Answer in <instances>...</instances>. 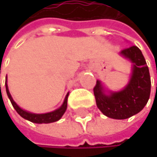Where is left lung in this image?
<instances>
[{
	"label": "left lung",
	"mask_w": 157,
	"mask_h": 157,
	"mask_svg": "<svg viewBox=\"0 0 157 157\" xmlns=\"http://www.w3.org/2000/svg\"><path fill=\"white\" fill-rule=\"evenodd\" d=\"M121 54L133 63V75L126 87L106 95L100 81L94 87L97 107L107 117L126 119L139 113L147 104L151 92V79L144 57L137 46H130L121 51Z\"/></svg>",
	"instance_id": "8db88e82"
}]
</instances>
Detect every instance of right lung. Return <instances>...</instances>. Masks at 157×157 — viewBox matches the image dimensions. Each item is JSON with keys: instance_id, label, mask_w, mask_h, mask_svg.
<instances>
[{"instance_id": "add662e5", "label": "right lung", "mask_w": 157, "mask_h": 157, "mask_svg": "<svg viewBox=\"0 0 157 157\" xmlns=\"http://www.w3.org/2000/svg\"><path fill=\"white\" fill-rule=\"evenodd\" d=\"M5 86H6V93H7V95L13 105V106L14 107V109L16 110V112L24 119L30 121V122H33V123H35V124H49V123H53V122H56L58 121L62 116L63 114L64 113V112L66 111L67 108V99H68V95L69 94H67L65 99H64V102L63 104V105L58 108L57 110L53 111V112H51V113H41V114H38V113H29L27 111H24L21 108H20L16 103L13 101L9 90H8V85L5 82Z\"/></svg>"}]
</instances>
